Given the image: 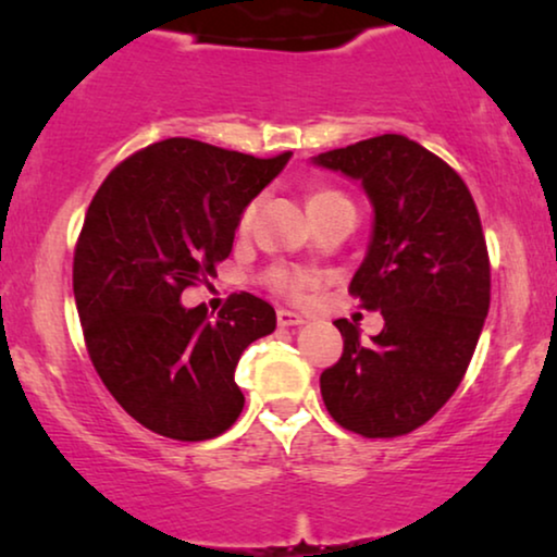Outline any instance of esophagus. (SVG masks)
<instances>
[{
  "instance_id": "1",
  "label": "esophagus",
  "mask_w": 557,
  "mask_h": 557,
  "mask_svg": "<svg viewBox=\"0 0 557 557\" xmlns=\"http://www.w3.org/2000/svg\"><path fill=\"white\" fill-rule=\"evenodd\" d=\"M276 319H278V326H301V324H304L301 313L288 311V309H278Z\"/></svg>"
}]
</instances>
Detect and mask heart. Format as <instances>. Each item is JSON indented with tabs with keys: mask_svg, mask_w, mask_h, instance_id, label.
Returning a JSON list of instances; mask_svg holds the SVG:
<instances>
[{
	"mask_svg": "<svg viewBox=\"0 0 557 557\" xmlns=\"http://www.w3.org/2000/svg\"><path fill=\"white\" fill-rule=\"evenodd\" d=\"M336 200H346V198L342 196V193H336V190L317 188V190L309 193V211H313V208H319V206H326V203H336ZM256 206H259V200H253V203L244 211V215H240V221H238L240 231H246L248 225H251L253 215H256ZM269 284L276 288L278 294L298 296L306 288V284H309V276H306L304 271L284 269V265H281V269H273L269 273Z\"/></svg>",
	"mask_w": 557,
	"mask_h": 557,
	"instance_id": "1",
	"label": "heart"
}]
</instances>
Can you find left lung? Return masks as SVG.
I'll use <instances>...</instances> for the list:
<instances>
[{
	"mask_svg": "<svg viewBox=\"0 0 557 557\" xmlns=\"http://www.w3.org/2000/svg\"><path fill=\"white\" fill-rule=\"evenodd\" d=\"M313 165L359 181L374 221L349 294L384 317L361 342L334 321L344 354L321 374V397L344 430L399 437L445 407L478 346L490 309V259L462 178L405 135L319 152Z\"/></svg>",
	"mask_w": 557,
	"mask_h": 557,
	"instance_id": "8db88e82",
	"label": "left lung"
}]
</instances>
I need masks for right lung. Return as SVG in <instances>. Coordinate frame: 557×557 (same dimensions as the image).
<instances>
[{
    "label": "right lung",
    "instance_id": "obj_1",
    "mask_svg": "<svg viewBox=\"0 0 557 557\" xmlns=\"http://www.w3.org/2000/svg\"><path fill=\"white\" fill-rule=\"evenodd\" d=\"M288 160L168 138L120 163L87 208L72 265L87 351L117 405L163 437H219L244 409L233 372L276 311L236 294L208 317L181 294L228 259L240 213Z\"/></svg>",
    "mask_w": 557,
    "mask_h": 557
}]
</instances>
